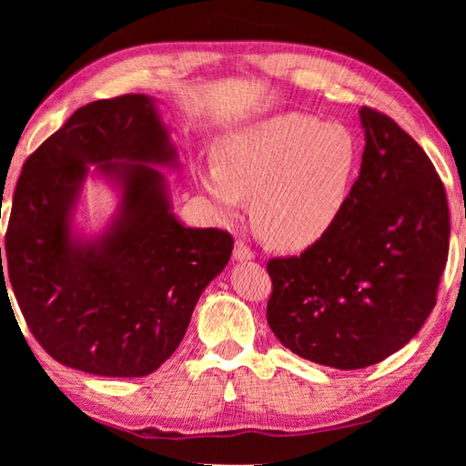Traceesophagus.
<instances>
[{
	"label": "esophagus",
	"mask_w": 466,
	"mask_h": 466,
	"mask_svg": "<svg viewBox=\"0 0 466 466\" xmlns=\"http://www.w3.org/2000/svg\"><path fill=\"white\" fill-rule=\"evenodd\" d=\"M234 258L240 262H248L254 258V250L244 240H236L234 244Z\"/></svg>",
	"instance_id": "esophagus-1"
}]
</instances>
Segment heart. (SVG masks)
Segmentation results:
<instances>
[{"instance_id":"obj_1","label":"heart","mask_w":466,"mask_h":466,"mask_svg":"<svg viewBox=\"0 0 466 466\" xmlns=\"http://www.w3.org/2000/svg\"><path fill=\"white\" fill-rule=\"evenodd\" d=\"M360 166L349 127L286 112L244 126L216 146V166L196 180L224 214L252 196V224L266 242L302 250L339 222Z\"/></svg>"}]
</instances>
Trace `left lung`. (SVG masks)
<instances>
[{
  "mask_svg": "<svg viewBox=\"0 0 466 466\" xmlns=\"http://www.w3.org/2000/svg\"><path fill=\"white\" fill-rule=\"evenodd\" d=\"M360 174L339 222L300 256L266 264L276 339L340 370L380 362L420 330L449 258V202L431 157L374 107H360Z\"/></svg>",
  "mask_w": 466,
  "mask_h": 466,
  "instance_id": "8db88e82",
  "label": "left lung"
}]
</instances>
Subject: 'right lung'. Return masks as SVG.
I'll use <instances>...</instances> for the list:
<instances>
[{"label": "right lung", "mask_w": 466, "mask_h": 466, "mask_svg": "<svg viewBox=\"0 0 466 466\" xmlns=\"http://www.w3.org/2000/svg\"><path fill=\"white\" fill-rule=\"evenodd\" d=\"M174 157L154 102L126 94L76 110L25 160L0 282L9 276L27 329L54 360L137 379L160 369L182 342L234 238L218 228H186L170 214L164 176L150 164ZM87 163L116 177L125 196L111 232L77 243L68 214Z\"/></svg>", "instance_id": "obj_1"}]
</instances>
